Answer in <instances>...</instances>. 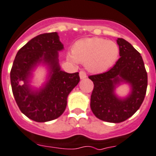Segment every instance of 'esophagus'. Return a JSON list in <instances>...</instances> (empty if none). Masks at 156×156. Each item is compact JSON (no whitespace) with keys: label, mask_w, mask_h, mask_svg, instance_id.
Listing matches in <instances>:
<instances>
[{"label":"esophagus","mask_w":156,"mask_h":156,"mask_svg":"<svg viewBox=\"0 0 156 156\" xmlns=\"http://www.w3.org/2000/svg\"><path fill=\"white\" fill-rule=\"evenodd\" d=\"M79 76H80V78L81 79H83V78H87V73L84 71V70H81L79 72Z\"/></svg>","instance_id":"1"}]
</instances>
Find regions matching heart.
I'll return each mask as SVG.
<instances>
[{
	"mask_svg": "<svg viewBox=\"0 0 156 156\" xmlns=\"http://www.w3.org/2000/svg\"><path fill=\"white\" fill-rule=\"evenodd\" d=\"M119 54L115 42L102 38H86L77 41L73 54H69L72 62L86 63L90 71L94 73L106 71L115 64Z\"/></svg>",
	"mask_w": 156,
	"mask_h": 156,
	"instance_id": "1",
	"label": "heart"
}]
</instances>
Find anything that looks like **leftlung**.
<instances>
[{
  "mask_svg": "<svg viewBox=\"0 0 156 156\" xmlns=\"http://www.w3.org/2000/svg\"><path fill=\"white\" fill-rule=\"evenodd\" d=\"M120 58L108 71L89 76L94 83L90 108L99 119L109 122H123L140 109L146 95L147 74L141 54L131 44L119 38ZM121 80L131 84L130 96L119 100L114 95L115 85Z\"/></svg>",
  "mask_w": 156,
  "mask_h": 156,
  "instance_id": "left-lung-1",
  "label": "left lung"
}]
</instances>
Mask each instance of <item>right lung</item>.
<instances>
[{"instance_id":"obj_1","label":"right lung","mask_w":156,"mask_h":156,"mask_svg":"<svg viewBox=\"0 0 156 156\" xmlns=\"http://www.w3.org/2000/svg\"><path fill=\"white\" fill-rule=\"evenodd\" d=\"M62 49L56 32L42 34L19 49L13 61L10 80L15 101L20 111L35 122H48L62 115L67 96L80 81L78 72L68 74L60 69L58 51ZM42 60L51 66V79L43 89L33 93L27 78L32 67Z\"/></svg>"}]
</instances>
